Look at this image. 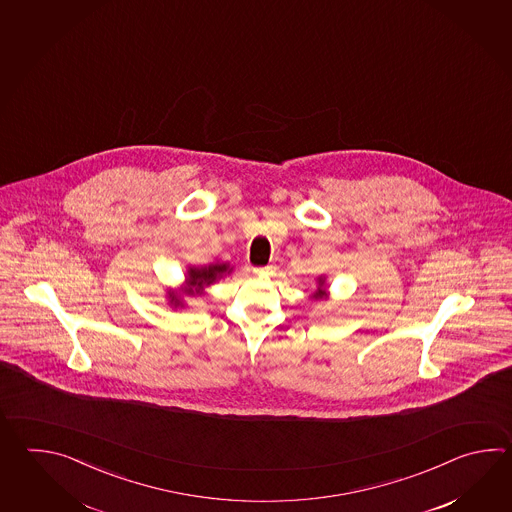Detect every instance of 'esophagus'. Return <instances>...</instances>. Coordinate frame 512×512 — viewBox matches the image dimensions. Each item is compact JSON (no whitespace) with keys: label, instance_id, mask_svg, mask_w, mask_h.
I'll return each mask as SVG.
<instances>
[{"label":"esophagus","instance_id":"34e87169","mask_svg":"<svg viewBox=\"0 0 512 512\" xmlns=\"http://www.w3.org/2000/svg\"><path fill=\"white\" fill-rule=\"evenodd\" d=\"M260 271H265V272L272 271V265H267V267H263V269H260Z\"/></svg>","mask_w":512,"mask_h":512}]
</instances>
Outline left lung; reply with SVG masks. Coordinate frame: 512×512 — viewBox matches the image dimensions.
<instances>
[{"instance_id": "8db88e82", "label": "left lung", "mask_w": 512, "mask_h": 512, "mask_svg": "<svg viewBox=\"0 0 512 512\" xmlns=\"http://www.w3.org/2000/svg\"><path fill=\"white\" fill-rule=\"evenodd\" d=\"M327 291H326V278H318V287H316L315 294H313V298H316V300H322V298H326Z\"/></svg>"}]
</instances>
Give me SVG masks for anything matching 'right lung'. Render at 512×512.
<instances>
[{
  "label": "right lung",
  "instance_id": "obj_1",
  "mask_svg": "<svg viewBox=\"0 0 512 512\" xmlns=\"http://www.w3.org/2000/svg\"><path fill=\"white\" fill-rule=\"evenodd\" d=\"M232 271L229 267V263H210L207 267H190L186 271V282L183 289L174 291L170 289L168 291V298H170V304L175 307H183V294L186 296H194V294L203 293V289L212 285V283L219 280L221 276L229 274Z\"/></svg>",
  "mask_w": 512,
  "mask_h": 512
}]
</instances>
